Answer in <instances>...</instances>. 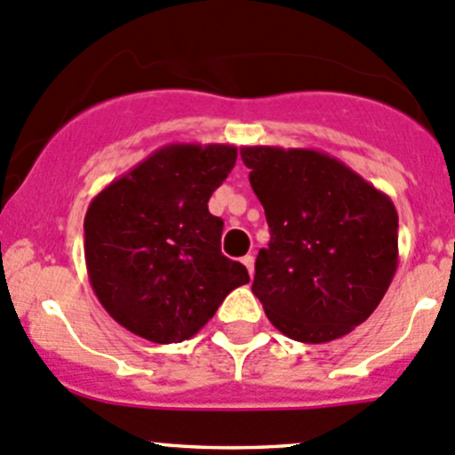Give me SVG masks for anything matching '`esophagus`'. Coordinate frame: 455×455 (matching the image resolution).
Masks as SVG:
<instances>
[{"mask_svg":"<svg viewBox=\"0 0 455 455\" xmlns=\"http://www.w3.org/2000/svg\"><path fill=\"white\" fill-rule=\"evenodd\" d=\"M242 264L246 266V270H249V275L255 273V257H253V255H244V257H242Z\"/></svg>","mask_w":455,"mask_h":455,"instance_id":"1","label":"esophagus"}]
</instances>
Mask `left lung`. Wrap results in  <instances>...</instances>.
Instances as JSON below:
<instances>
[{
    "instance_id": "8db88e82",
    "label": "left lung",
    "mask_w": 455,
    "mask_h": 455,
    "mask_svg": "<svg viewBox=\"0 0 455 455\" xmlns=\"http://www.w3.org/2000/svg\"><path fill=\"white\" fill-rule=\"evenodd\" d=\"M240 154L270 228L253 295L295 341L343 337L374 313L396 273V206L323 151L255 145Z\"/></svg>"
}]
</instances>
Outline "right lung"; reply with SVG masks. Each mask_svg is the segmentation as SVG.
<instances>
[{"instance_id":"add662e5","label":"right lung","mask_w":455,"mask_h":455,"mask_svg":"<svg viewBox=\"0 0 455 455\" xmlns=\"http://www.w3.org/2000/svg\"><path fill=\"white\" fill-rule=\"evenodd\" d=\"M237 147L173 142L109 182L85 213V266L114 321L154 343L191 339L249 270L220 251L209 198Z\"/></svg>"}]
</instances>
